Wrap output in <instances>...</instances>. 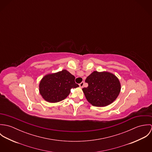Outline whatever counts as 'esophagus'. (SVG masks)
<instances>
[{
    "label": "esophagus",
    "instance_id": "esophagus-1",
    "mask_svg": "<svg viewBox=\"0 0 152 152\" xmlns=\"http://www.w3.org/2000/svg\"><path fill=\"white\" fill-rule=\"evenodd\" d=\"M84 82H82V83H81L80 84H79V86L81 88H82L83 87H84Z\"/></svg>",
    "mask_w": 152,
    "mask_h": 152
}]
</instances>
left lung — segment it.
I'll use <instances>...</instances> for the list:
<instances>
[{
  "label": "left lung",
  "mask_w": 152,
  "mask_h": 152,
  "mask_svg": "<svg viewBox=\"0 0 152 152\" xmlns=\"http://www.w3.org/2000/svg\"><path fill=\"white\" fill-rule=\"evenodd\" d=\"M87 88H83L87 101L93 106L104 107L112 104L118 96L121 89L119 79L107 72H92L86 80Z\"/></svg>",
  "instance_id": "left-lung-1"
}]
</instances>
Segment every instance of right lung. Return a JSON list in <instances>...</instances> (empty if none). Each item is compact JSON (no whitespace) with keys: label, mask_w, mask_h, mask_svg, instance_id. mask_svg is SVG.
<instances>
[{"label":"right lung","mask_w":152,"mask_h":152,"mask_svg":"<svg viewBox=\"0 0 152 152\" xmlns=\"http://www.w3.org/2000/svg\"><path fill=\"white\" fill-rule=\"evenodd\" d=\"M79 86L75 83V77L67 70L45 75L40 82L39 92L44 99L56 103L65 99L71 88Z\"/></svg>","instance_id":"right-lung-1"}]
</instances>
